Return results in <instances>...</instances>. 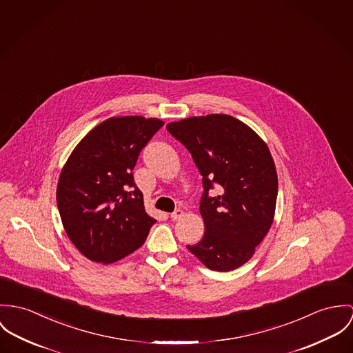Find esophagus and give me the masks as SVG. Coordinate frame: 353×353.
Segmentation results:
<instances>
[{"label": "esophagus", "instance_id": "esophagus-1", "mask_svg": "<svg viewBox=\"0 0 353 353\" xmlns=\"http://www.w3.org/2000/svg\"><path fill=\"white\" fill-rule=\"evenodd\" d=\"M181 216H184V211H183V210H176L174 212L170 214L172 221H177V219H180Z\"/></svg>", "mask_w": 353, "mask_h": 353}]
</instances>
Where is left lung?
Listing matches in <instances>:
<instances>
[{
	"label": "left lung",
	"instance_id": "left-lung-1",
	"mask_svg": "<svg viewBox=\"0 0 353 353\" xmlns=\"http://www.w3.org/2000/svg\"><path fill=\"white\" fill-rule=\"evenodd\" d=\"M168 131L192 154L203 176L199 211L204 235L187 249L208 270L228 272L248 263L274 223L277 173L261 137L223 114L172 121ZM218 183L221 195L208 191Z\"/></svg>",
	"mask_w": 353,
	"mask_h": 353
}]
</instances>
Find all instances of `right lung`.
<instances>
[{
    "instance_id": "1",
    "label": "right lung",
    "mask_w": 353,
    "mask_h": 353,
    "mask_svg": "<svg viewBox=\"0 0 353 353\" xmlns=\"http://www.w3.org/2000/svg\"><path fill=\"white\" fill-rule=\"evenodd\" d=\"M157 118L114 117L92 128L63 165L57 204L63 229L89 260L111 264L143 245L156 222L143 204L132 169Z\"/></svg>"
}]
</instances>
